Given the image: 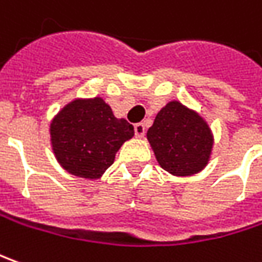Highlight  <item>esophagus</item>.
I'll use <instances>...</instances> for the list:
<instances>
[{
	"label": "esophagus",
	"instance_id": "1",
	"mask_svg": "<svg viewBox=\"0 0 262 262\" xmlns=\"http://www.w3.org/2000/svg\"><path fill=\"white\" fill-rule=\"evenodd\" d=\"M145 124L143 123H136L135 124V135L138 136V138H142L143 135H145Z\"/></svg>",
	"mask_w": 262,
	"mask_h": 262
}]
</instances>
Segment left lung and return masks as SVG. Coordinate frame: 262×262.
Here are the masks:
<instances>
[{
  "mask_svg": "<svg viewBox=\"0 0 262 262\" xmlns=\"http://www.w3.org/2000/svg\"><path fill=\"white\" fill-rule=\"evenodd\" d=\"M161 168L177 177L203 169L212 155L213 135L202 116L180 101H169L146 133Z\"/></svg>",
  "mask_w": 262,
  "mask_h": 262,
  "instance_id": "8db88e82",
  "label": "left lung"
}]
</instances>
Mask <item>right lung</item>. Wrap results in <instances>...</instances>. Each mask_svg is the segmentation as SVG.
<instances>
[{
    "instance_id": "right-lung-1",
    "label": "right lung",
    "mask_w": 262,
    "mask_h": 262,
    "mask_svg": "<svg viewBox=\"0 0 262 262\" xmlns=\"http://www.w3.org/2000/svg\"><path fill=\"white\" fill-rule=\"evenodd\" d=\"M50 143L60 167L72 176L97 180L114 162L116 154L135 130L114 117L101 97L77 98L50 123Z\"/></svg>"
}]
</instances>
